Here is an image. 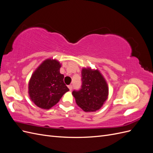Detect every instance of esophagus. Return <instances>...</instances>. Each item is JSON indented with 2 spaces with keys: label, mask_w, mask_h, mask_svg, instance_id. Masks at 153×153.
I'll return each mask as SVG.
<instances>
[{
  "label": "esophagus",
  "mask_w": 153,
  "mask_h": 153,
  "mask_svg": "<svg viewBox=\"0 0 153 153\" xmlns=\"http://www.w3.org/2000/svg\"><path fill=\"white\" fill-rule=\"evenodd\" d=\"M68 88L69 89V90L71 91L72 89H73V86H72L71 85H68Z\"/></svg>",
  "instance_id": "esophagus-1"
}]
</instances>
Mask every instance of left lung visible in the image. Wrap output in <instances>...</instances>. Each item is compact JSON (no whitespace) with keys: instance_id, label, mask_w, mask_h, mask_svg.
Here are the masks:
<instances>
[{"instance_id":"1","label":"left lung","mask_w":153,"mask_h":153,"mask_svg":"<svg viewBox=\"0 0 153 153\" xmlns=\"http://www.w3.org/2000/svg\"><path fill=\"white\" fill-rule=\"evenodd\" d=\"M76 104L85 112L99 110L108 94L106 81L98 70L84 68L82 71L81 89L73 91Z\"/></svg>"}]
</instances>
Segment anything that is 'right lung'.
Here are the masks:
<instances>
[{
    "label": "right lung",
    "mask_w": 153,
    "mask_h": 153,
    "mask_svg": "<svg viewBox=\"0 0 153 153\" xmlns=\"http://www.w3.org/2000/svg\"><path fill=\"white\" fill-rule=\"evenodd\" d=\"M61 64L56 60L45 61L32 75L29 84L30 99L39 108L49 109L56 105L69 89L60 73Z\"/></svg>",
    "instance_id": "add662e5"
}]
</instances>
